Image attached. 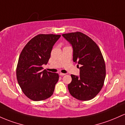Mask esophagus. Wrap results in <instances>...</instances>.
Segmentation results:
<instances>
[{"mask_svg": "<svg viewBox=\"0 0 125 125\" xmlns=\"http://www.w3.org/2000/svg\"><path fill=\"white\" fill-rule=\"evenodd\" d=\"M65 75V73H60V76H64V75Z\"/></svg>", "mask_w": 125, "mask_h": 125, "instance_id": "esophagus-1", "label": "esophagus"}]
</instances>
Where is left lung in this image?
I'll list each match as a JSON object with an SVG mask.
<instances>
[{
    "instance_id": "8db88e82",
    "label": "left lung",
    "mask_w": 125,
    "mask_h": 125,
    "mask_svg": "<svg viewBox=\"0 0 125 125\" xmlns=\"http://www.w3.org/2000/svg\"><path fill=\"white\" fill-rule=\"evenodd\" d=\"M62 35L72 44L73 62L81 65L79 77L71 75L72 82L68 84L70 94L79 100H90L99 93L104 83L105 65L100 49L83 32Z\"/></svg>"
}]
</instances>
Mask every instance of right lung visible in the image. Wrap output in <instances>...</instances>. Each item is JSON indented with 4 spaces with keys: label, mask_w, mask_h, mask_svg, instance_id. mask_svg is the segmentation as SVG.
I'll use <instances>...</instances> for the list:
<instances>
[{
    "label": "right lung",
    "mask_w": 125,
    "mask_h": 125,
    "mask_svg": "<svg viewBox=\"0 0 125 125\" xmlns=\"http://www.w3.org/2000/svg\"><path fill=\"white\" fill-rule=\"evenodd\" d=\"M60 35L38 34L27 42L21 53L16 67V78L24 94L33 101H42L53 95L59 74L47 72V64L53 45Z\"/></svg>",
    "instance_id": "add662e5"
}]
</instances>
